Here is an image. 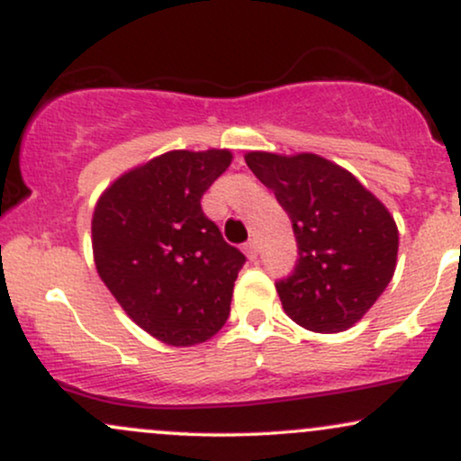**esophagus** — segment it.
<instances>
[{
	"label": "esophagus",
	"mask_w": 461,
	"mask_h": 461,
	"mask_svg": "<svg viewBox=\"0 0 461 461\" xmlns=\"http://www.w3.org/2000/svg\"><path fill=\"white\" fill-rule=\"evenodd\" d=\"M245 253H247L249 260H256V258H258V242L256 240H249L247 245H245Z\"/></svg>",
	"instance_id": "esophagus-1"
}]
</instances>
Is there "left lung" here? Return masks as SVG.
I'll return each mask as SVG.
<instances>
[{"mask_svg":"<svg viewBox=\"0 0 461 461\" xmlns=\"http://www.w3.org/2000/svg\"><path fill=\"white\" fill-rule=\"evenodd\" d=\"M247 167L293 221L299 260L277 282L282 308L316 333L347 331L393 279L399 230L351 171L319 153L247 151Z\"/></svg>","mask_w":461,"mask_h":461,"instance_id":"obj_1","label":"left lung"}]
</instances>
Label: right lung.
<instances>
[{
  "label": "right lung",
  "instance_id": "obj_1",
  "mask_svg": "<svg viewBox=\"0 0 461 461\" xmlns=\"http://www.w3.org/2000/svg\"><path fill=\"white\" fill-rule=\"evenodd\" d=\"M230 149H173L130 168L99 194L93 260L140 330L168 347L210 340L230 316L245 256L227 245L201 197L227 171Z\"/></svg>",
  "mask_w": 461,
  "mask_h": 461
}]
</instances>
